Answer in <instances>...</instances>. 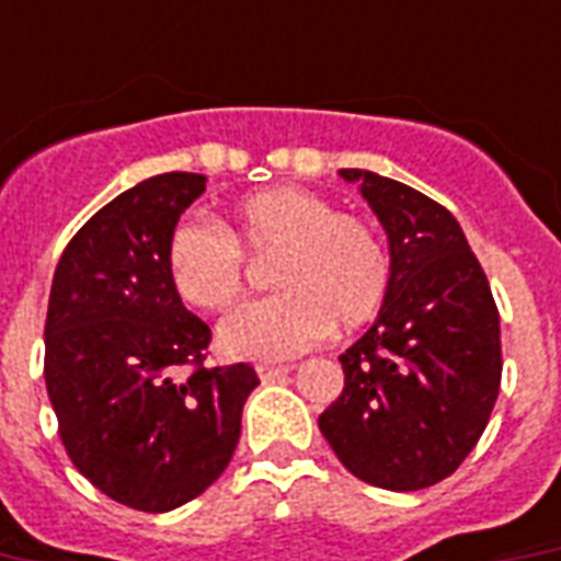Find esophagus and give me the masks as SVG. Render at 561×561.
I'll return each mask as SVG.
<instances>
[{"label": "esophagus", "instance_id": "34e87169", "mask_svg": "<svg viewBox=\"0 0 561 561\" xmlns=\"http://www.w3.org/2000/svg\"><path fill=\"white\" fill-rule=\"evenodd\" d=\"M255 373H259V378H262V381H276V378H282V375L288 373V367H273V364H259V367H255Z\"/></svg>", "mask_w": 561, "mask_h": 561}]
</instances>
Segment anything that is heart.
<instances>
[{
	"label": "heart",
	"instance_id": "1",
	"mask_svg": "<svg viewBox=\"0 0 561 561\" xmlns=\"http://www.w3.org/2000/svg\"><path fill=\"white\" fill-rule=\"evenodd\" d=\"M273 297L220 325V346L238 358H290L337 325L355 332L381 314L392 259L381 232L323 194L276 186L238 201L224 227L180 220L169 238V276L183 302L229 311L247 294V259H271Z\"/></svg>",
	"mask_w": 561,
	"mask_h": 561
}]
</instances>
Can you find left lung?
Returning a JSON list of instances; mask_svg holds the SVG:
<instances>
[{"label": "left lung", "mask_w": 561, "mask_h": 561, "mask_svg": "<svg viewBox=\"0 0 561 561\" xmlns=\"http://www.w3.org/2000/svg\"><path fill=\"white\" fill-rule=\"evenodd\" d=\"M387 229L390 297L341 355L343 390L320 413L337 460L364 483L416 492L445 480L486 431L501 390V320L451 211L373 171L343 169Z\"/></svg>", "instance_id": "left-lung-1"}]
</instances>
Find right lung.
<instances>
[{"label":"right lung","mask_w":561,"mask_h":561,"mask_svg":"<svg viewBox=\"0 0 561 561\" xmlns=\"http://www.w3.org/2000/svg\"><path fill=\"white\" fill-rule=\"evenodd\" d=\"M206 188L169 171L99 209L57 262L46 314L48 401L69 460L104 495L169 513L236 454L250 364L206 367L211 329L169 276V238Z\"/></svg>","instance_id":"add662e5"}]
</instances>
